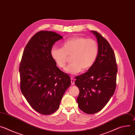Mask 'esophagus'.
Here are the masks:
<instances>
[{
    "label": "esophagus",
    "mask_w": 135,
    "mask_h": 135,
    "mask_svg": "<svg viewBox=\"0 0 135 135\" xmlns=\"http://www.w3.org/2000/svg\"><path fill=\"white\" fill-rule=\"evenodd\" d=\"M71 85H74L75 84V81H74V78H73V77H71Z\"/></svg>",
    "instance_id": "1"
}]
</instances>
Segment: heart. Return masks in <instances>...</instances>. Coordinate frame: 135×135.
I'll return each mask as SVG.
<instances>
[{
    "label": "heart",
    "instance_id": "heart-1",
    "mask_svg": "<svg viewBox=\"0 0 135 135\" xmlns=\"http://www.w3.org/2000/svg\"><path fill=\"white\" fill-rule=\"evenodd\" d=\"M98 45L95 40L82 37H74L65 41L61 47H53L51 55L59 68L64 69L71 57L72 62L65 69L69 74H77L82 69L90 68L98 54Z\"/></svg>",
    "mask_w": 135,
    "mask_h": 135
}]
</instances>
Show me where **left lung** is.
<instances>
[{
	"instance_id": "left-lung-1",
	"label": "left lung",
	"mask_w": 135,
	"mask_h": 135,
	"mask_svg": "<svg viewBox=\"0 0 135 135\" xmlns=\"http://www.w3.org/2000/svg\"><path fill=\"white\" fill-rule=\"evenodd\" d=\"M97 39L98 54L87 72L76 76L75 84L80 90L77 98L79 107L92 114L101 110L113 95L117 86L118 67L113 50L105 38L91 31Z\"/></svg>"
}]
</instances>
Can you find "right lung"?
Segmentation results:
<instances>
[{"label":"right lung","mask_w":135,"mask_h":135,"mask_svg":"<svg viewBox=\"0 0 135 135\" xmlns=\"http://www.w3.org/2000/svg\"><path fill=\"white\" fill-rule=\"evenodd\" d=\"M53 31L35 33L26 46L19 67L20 89L31 107L43 115L54 113L71 84L70 76L57 68L51 50L62 39Z\"/></svg>","instance_id":"obj_1"}]
</instances>
